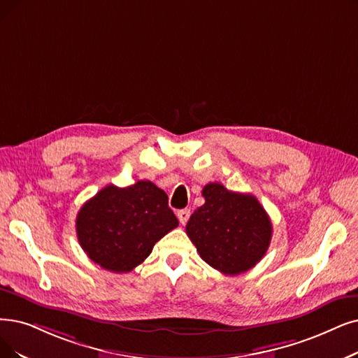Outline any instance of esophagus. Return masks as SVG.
<instances>
[{
  "mask_svg": "<svg viewBox=\"0 0 358 358\" xmlns=\"http://www.w3.org/2000/svg\"><path fill=\"white\" fill-rule=\"evenodd\" d=\"M189 216H191V210L189 208H183V210H179L178 211V219L182 224L187 223L189 220Z\"/></svg>",
  "mask_w": 358,
  "mask_h": 358,
  "instance_id": "1",
  "label": "esophagus"
}]
</instances>
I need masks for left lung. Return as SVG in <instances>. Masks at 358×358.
I'll return each instance as SVG.
<instances>
[{"label":"left lung","instance_id":"left-lung-1","mask_svg":"<svg viewBox=\"0 0 358 358\" xmlns=\"http://www.w3.org/2000/svg\"><path fill=\"white\" fill-rule=\"evenodd\" d=\"M204 206L198 207L187 224V234L199 257L224 275H239L259 263L271 239V222L251 194L207 183Z\"/></svg>","mask_w":358,"mask_h":358}]
</instances>
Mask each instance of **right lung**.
I'll return each instance as SVG.
<instances>
[{"label": "right lung", "instance_id": "add662e5", "mask_svg": "<svg viewBox=\"0 0 358 358\" xmlns=\"http://www.w3.org/2000/svg\"><path fill=\"white\" fill-rule=\"evenodd\" d=\"M179 222L167 194L150 180L103 188L82 206L76 234L90 259L114 273H127L151 254Z\"/></svg>", "mask_w": 358, "mask_h": 358}]
</instances>
